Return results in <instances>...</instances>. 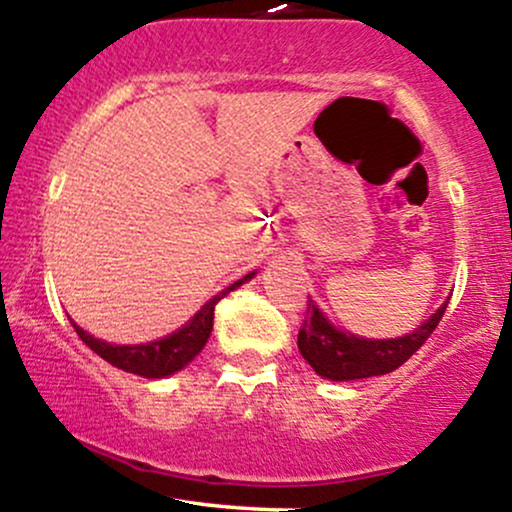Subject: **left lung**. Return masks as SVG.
Returning <instances> with one entry per match:
<instances>
[{
	"mask_svg": "<svg viewBox=\"0 0 512 512\" xmlns=\"http://www.w3.org/2000/svg\"><path fill=\"white\" fill-rule=\"evenodd\" d=\"M447 302L428 321H423L413 333L401 338H360L353 333L336 329L317 304L309 300L304 312L300 333H297V348L302 358L314 367V372L326 380L348 382L365 380L394 372L428 341L430 333L440 324Z\"/></svg>",
	"mask_w": 512,
	"mask_h": 512,
	"instance_id": "1",
	"label": "left lung"
}]
</instances>
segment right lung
Listing matches in <instances>:
<instances>
[{
	"label": "right lung",
	"instance_id": "right-lung-1",
	"mask_svg": "<svg viewBox=\"0 0 512 512\" xmlns=\"http://www.w3.org/2000/svg\"><path fill=\"white\" fill-rule=\"evenodd\" d=\"M251 278H254V273L244 275L237 283L225 287L220 295H215L210 302H205L203 307H200V312L195 314L183 329L174 331L171 336L162 338V341L145 343V346H113V343L99 341V338H94L91 333H86L82 326H77L74 321L72 326L86 346L94 350L96 355H101L106 363L118 367V370L132 372V375L147 377V380H159V377H169L174 375V372H179L181 367H186L195 355L205 348L212 331V319H215V304Z\"/></svg>",
	"mask_w": 512,
	"mask_h": 512
}]
</instances>
